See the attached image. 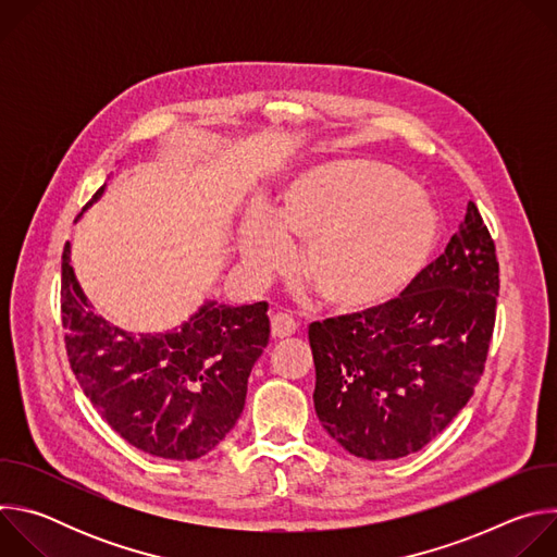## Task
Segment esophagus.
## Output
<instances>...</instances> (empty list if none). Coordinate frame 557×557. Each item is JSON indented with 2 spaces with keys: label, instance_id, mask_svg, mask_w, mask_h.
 I'll use <instances>...</instances> for the list:
<instances>
[{
  "label": "esophagus",
  "instance_id": "obj_1",
  "mask_svg": "<svg viewBox=\"0 0 557 557\" xmlns=\"http://www.w3.org/2000/svg\"><path fill=\"white\" fill-rule=\"evenodd\" d=\"M299 329V324L293 320V317L288 312H277L271 317V335L275 339H284V337H290L295 335Z\"/></svg>",
  "mask_w": 557,
  "mask_h": 557
}]
</instances>
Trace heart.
<instances>
[{"mask_svg":"<svg viewBox=\"0 0 557 557\" xmlns=\"http://www.w3.org/2000/svg\"><path fill=\"white\" fill-rule=\"evenodd\" d=\"M436 231V209L419 187L370 163L337 161L299 172L269 220L249 218L240 256L256 280H267L286 262V240H299L297 273L317 295L366 308L408 286Z\"/></svg>","mask_w":557,"mask_h":557,"instance_id":"1","label":"heart"}]
</instances>
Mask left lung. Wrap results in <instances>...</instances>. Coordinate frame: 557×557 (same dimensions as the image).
Instances as JSON below:
<instances>
[{
  "instance_id": "1",
  "label": "left lung",
  "mask_w": 557,
  "mask_h": 557,
  "mask_svg": "<svg viewBox=\"0 0 557 557\" xmlns=\"http://www.w3.org/2000/svg\"><path fill=\"white\" fill-rule=\"evenodd\" d=\"M498 273L490 228L469 202L445 253L399 297L308 326L314 412L344 449L394 460L454 421L485 370Z\"/></svg>"
}]
</instances>
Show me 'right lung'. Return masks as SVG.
Instances as JSON below:
<instances>
[{
    "instance_id": "1",
    "label": "right lung",
    "mask_w": 557,
    "mask_h": 557,
    "mask_svg": "<svg viewBox=\"0 0 557 557\" xmlns=\"http://www.w3.org/2000/svg\"><path fill=\"white\" fill-rule=\"evenodd\" d=\"M103 187L86 205L99 200ZM269 304L207 301L181 331L132 335L99 317L61 256L70 368L103 421L145 454L194 460L240 419L253 363L269 344Z\"/></svg>"
}]
</instances>
